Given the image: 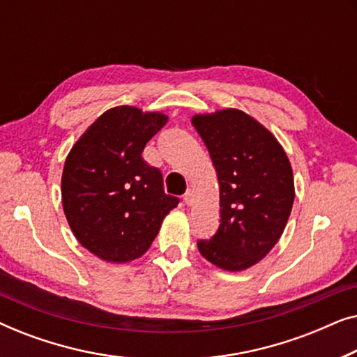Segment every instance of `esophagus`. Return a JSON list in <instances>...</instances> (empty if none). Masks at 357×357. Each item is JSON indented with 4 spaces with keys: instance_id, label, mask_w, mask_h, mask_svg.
<instances>
[{
    "instance_id": "34e87169",
    "label": "esophagus",
    "mask_w": 357,
    "mask_h": 357,
    "mask_svg": "<svg viewBox=\"0 0 357 357\" xmlns=\"http://www.w3.org/2000/svg\"><path fill=\"white\" fill-rule=\"evenodd\" d=\"M183 202H185V204H192L193 203V192H192V190H188V192L183 195Z\"/></svg>"
}]
</instances>
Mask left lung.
I'll list each match as a JSON object with an SVG mask.
<instances>
[{
    "mask_svg": "<svg viewBox=\"0 0 357 357\" xmlns=\"http://www.w3.org/2000/svg\"><path fill=\"white\" fill-rule=\"evenodd\" d=\"M193 126L218 172L221 224L202 255L222 270L242 271L280 241L294 203L289 159L275 136L241 110L195 115Z\"/></svg>",
    "mask_w": 357,
    "mask_h": 357,
    "instance_id": "obj_1",
    "label": "left lung"
}]
</instances>
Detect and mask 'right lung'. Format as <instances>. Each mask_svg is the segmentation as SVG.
<instances>
[{"mask_svg": "<svg viewBox=\"0 0 357 357\" xmlns=\"http://www.w3.org/2000/svg\"><path fill=\"white\" fill-rule=\"evenodd\" d=\"M165 123L162 114L115 107L102 114L68 154L63 209L81 245L102 260L139 258L178 204L177 197L165 195L160 170L141 158L146 143Z\"/></svg>", "mask_w": 357, "mask_h": 357, "instance_id": "right-lung-1", "label": "right lung"}]
</instances>
